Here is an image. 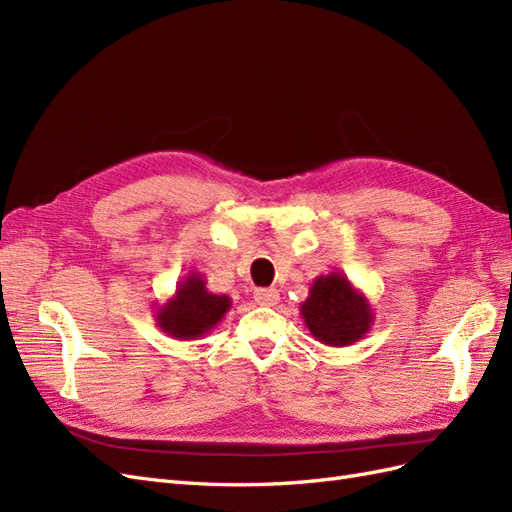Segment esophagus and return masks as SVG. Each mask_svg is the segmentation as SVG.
Returning <instances> with one entry per match:
<instances>
[{
    "label": "esophagus",
    "mask_w": 512,
    "mask_h": 512,
    "mask_svg": "<svg viewBox=\"0 0 512 512\" xmlns=\"http://www.w3.org/2000/svg\"><path fill=\"white\" fill-rule=\"evenodd\" d=\"M254 301L258 305H275L277 301H280V292H277L275 288H256Z\"/></svg>",
    "instance_id": "1"
}]
</instances>
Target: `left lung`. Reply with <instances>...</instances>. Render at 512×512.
<instances>
[{"instance_id": "obj_1", "label": "left lung", "mask_w": 512, "mask_h": 512, "mask_svg": "<svg viewBox=\"0 0 512 512\" xmlns=\"http://www.w3.org/2000/svg\"><path fill=\"white\" fill-rule=\"evenodd\" d=\"M301 316L312 337L333 348L359 342L374 324L369 299L342 271L316 277L301 303Z\"/></svg>"}]
</instances>
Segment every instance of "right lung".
Masks as SVG:
<instances>
[{"label": "right lung", "mask_w": 512, "mask_h": 512, "mask_svg": "<svg viewBox=\"0 0 512 512\" xmlns=\"http://www.w3.org/2000/svg\"><path fill=\"white\" fill-rule=\"evenodd\" d=\"M232 301L228 294H215L207 288L203 273L190 271L177 284L166 303L156 309V324L162 333L181 342H190L207 335L218 327V322L226 316Z\"/></svg>", "instance_id": "add662e5"}]
</instances>
